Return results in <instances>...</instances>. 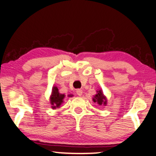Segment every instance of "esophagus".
Returning <instances> with one entry per match:
<instances>
[{
  "label": "esophagus",
  "instance_id": "esophagus-1",
  "mask_svg": "<svg viewBox=\"0 0 156 156\" xmlns=\"http://www.w3.org/2000/svg\"><path fill=\"white\" fill-rule=\"evenodd\" d=\"M82 94H83V91L82 89H77V90H76V94H77L78 96H82Z\"/></svg>",
  "mask_w": 156,
  "mask_h": 156
}]
</instances>
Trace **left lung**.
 Segmentation results:
<instances>
[{
	"mask_svg": "<svg viewBox=\"0 0 156 156\" xmlns=\"http://www.w3.org/2000/svg\"><path fill=\"white\" fill-rule=\"evenodd\" d=\"M93 101L94 103H97L99 105H107V98L103 93L102 89H98L96 91V94L94 96Z\"/></svg>",
	"mask_w": 156,
	"mask_h": 156,
	"instance_id": "1",
	"label": "left lung"
}]
</instances>
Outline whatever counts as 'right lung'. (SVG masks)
Masks as SVG:
<instances>
[{"mask_svg": "<svg viewBox=\"0 0 156 156\" xmlns=\"http://www.w3.org/2000/svg\"><path fill=\"white\" fill-rule=\"evenodd\" d=\"M73 95H68V97H72ZM65 97V94H60L57 87L54 86L52 89L51 95L50 96V103L51 105V108L53 109L59 108L63 102H64V98Z\"/></svg>", "mask_w": 156, "mask_h": 156, "instance_id": "1", "label": "right lung"}]
</instances>
